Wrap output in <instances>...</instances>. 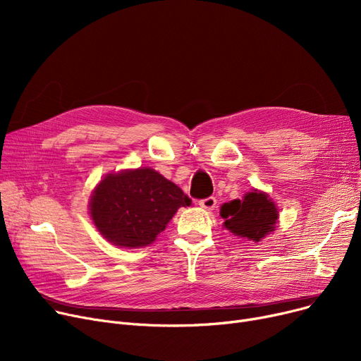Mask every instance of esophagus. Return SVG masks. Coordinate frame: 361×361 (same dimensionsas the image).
Returning a JSON list of instances; mask_svg holds the SVG:
<instances>
[{"instance_id": "34e87169", "label": "esophagus", "mask_w": 361, "mask_h": 361, "mask_svg": "<svg viewBox=\"0 0 361 361\" xmlns=\"http://www.w3.org/2000/svg\"><path fill=\"white\" fill-rule=\"evenodd\" d=\"M199 204L203 207V209H206V211H212L214 207L216 206V199H215L214 196H209V197H206V199H202V200L199 202Z\"/></svg>"}]
</instances>
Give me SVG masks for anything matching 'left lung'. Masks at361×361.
I'll use <instances>...</instances> for the list:
<instances>
[{
  "mask_svg": "<svg viewBox=\"0 0 361 361\" xmlns=\"http://www.w3.org/2000/svg\"><path fill=\"white\" fill-rule=\"evenodd\" d=\"M224 226L237 237L260 241L272 233L278 222V209L269 195L253 188L243 197L221 206Z\"/></svg>",
  "mask_w": 361,
  "mask_h": 361,
  "instance_id": "obj_1",
  "label": "left lung"
}]
</instances>
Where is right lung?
<instances>
[{
	"label": "right lung",
	"instance_id": "1",
	"mask_svg": "<svg viewBox=\"0 0 361 361\" xmlns=\"http://www.w3.org/2000/svg\"><path fill=\"white\" fill-rule=\"evenodd\" d=\"M192 200L155 169L111 173L94 187L89 211L98 231L118 247L139 249L154 243L181 206Z\"/></svg>",
	"mask_w": 361,
	"mask_h": 361
}]
</instances>
